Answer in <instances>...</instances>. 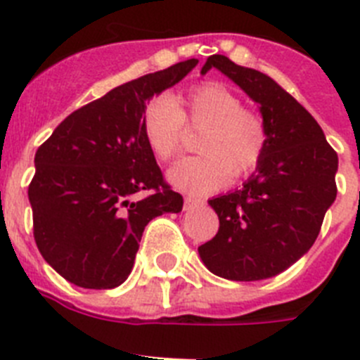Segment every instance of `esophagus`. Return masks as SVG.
<instances>
[{
  "label": "esophagus",
  "mask_w": 360,
  "mask_h": 360,
  "mask_svg": "<svg viewBox=\"0 0 360 360\" xmlns=\"http://www.w3.org/2000/svg\"><path fill=\"white\" fill-rule=\"evenodd\" d=\"M200 202H202V200L195 198V196H186V198H184V211H189L193 205H196V203Z\"/></svg>",
  "instance_id": "34e87169"
}]
</instances>
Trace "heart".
I'll return each mask as SVG.
<instances>
[{
    "instance_id": "obj_1",
    "label": "heart",
    "mask_w": 360,
    "mask_h": 360,
    "mask_svg": "<svg viewBox=\"0 0 360 360\" xmlns=\"http://www.w3.org/2000/svg\"><path fill=\"white\" fill-rule=\"evenodd\" d=\"M219 82H202L174 98L162 95L144 110V139L158 160L169 162L182 148L184 122L202 128L198 157L184 158L167 173L176 189L209 195L231 178L252 173L265 153L269 131L256 111Z\"/></svg>"
}]
</instances>
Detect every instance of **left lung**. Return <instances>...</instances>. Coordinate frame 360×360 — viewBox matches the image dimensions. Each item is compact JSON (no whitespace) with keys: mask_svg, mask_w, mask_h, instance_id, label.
<instances>
[{"mask_svg":"<svg viewBox=\"0 0 360 360\" xmlns=\"http://www.w3.org/2000/svg\"><path fill=\"white\" fill-rule=\"evenodd\" d=\"M219 70L257 103L269 141L243 187L209 200L219 218L211 241L198 247L219 278H274L310 250L337 196L339 158L317 120L265 73L211 56L202 73Z\"/></svg>","mask_w":360,"mask_h":360,"instance_id":"obj_1","label":"left lung"}]
</instances>
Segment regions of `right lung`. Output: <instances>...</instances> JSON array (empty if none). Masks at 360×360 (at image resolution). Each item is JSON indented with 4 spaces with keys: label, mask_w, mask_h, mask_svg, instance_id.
I'll return each mask as SVG.
<instances>
[{
    "label": "right lung",
    "mask_w": 360,
    "mask_h": 360,
    "mask_svg": "<svg viewBox=\"0 0 360 360\" xmlns=\"http://www.w3.org/2000/svg\"><path fill=\"white\" fill-rule=\"evenodd\" d=\"M196 65L187 59L117 86L73 111L39 146L28 186L34 238L66 281L95 290L122 285L146 225L182 211L184 198L164 182L142 122L153 95Z\"/></svg>",
    "instance_id": "1"
}]
</instances>
